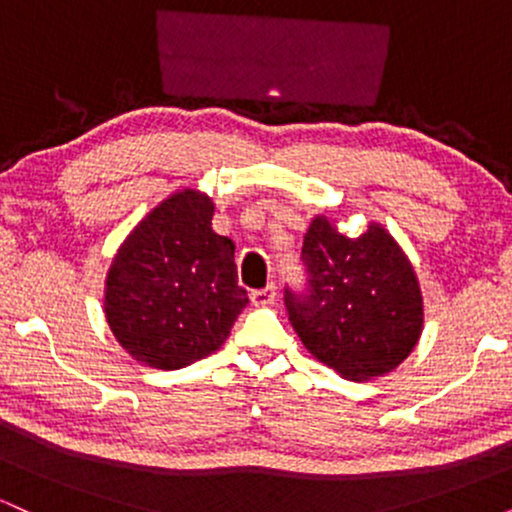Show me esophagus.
Wrapping results in <instances>:
<instances>
[{
	"label": "esophagus",
	"mask_w": 512,
	"mask_h": 512,
	"mask_svg": "<svg viewBox=\"0 0 512 512\" xmlns=\"http://www.w3.org/2000/svg\"><path fill=\"white\" fill-rule=\"evenodd\" d=\"M250 298H252V303H255V305H272L274 298H276V286L269 284V286H264V289L252 291Z\"/></svg>",
	"instance_id": "obj_1"
}]
</instances>
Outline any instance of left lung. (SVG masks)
Wrapping results in <instances>:
<instances>
[{
    "mask_svg": "<svg viewBox=\"0 0 512 512\" xmlns=\"http://www.w3.org/2000/svg\"><path fill=\"white\" fill-rule=\"evenodd\" d=\"M305 289L284 291L293 330L317 361L346 380L390 373L411 354L424 327L419 279L395 238L370 223L346 238L315 216L303 238Z\"/></svg>",
    "mask_w": 512,
    "mask_h": 512,
    "instance_id": "1",
    "label": "left lung"
}]
</instances>
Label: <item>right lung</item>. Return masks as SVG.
Instances as JSON below:
<instances>
[{
	"mask_svg": "<svg viewBox=\"0 0 512 512\" xmlns=\"http://www.w3.org/2000/svg\"><path fill=\"white\" fill-rule=\"evenodd\" d=\"M214 202L182 190L151 209L117 250L105 279V320L134 361L178 370L214 354L248 291L231 238L211 231Z\"/></svg>",
	"mask_w": 512,
	"mask_h": 512,
	"instance_id": "add662e5",
	"label": "right lung"
}]
</instances>
